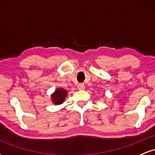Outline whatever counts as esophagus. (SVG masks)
I'll list each match as a JSON object with an SVG mask.
<instances>
[{"mask_svg": "<svg viewBox=\"0 0 155 155\" xmlns=\"http://www.w3.org/2000/svg\"><path fill=\"white\" fill-rule=\"evenodd\" d=\"M84 84H78V90H84Z\"/></svg>", "mask_w": 155, "mask_h": 155, "instance_id": "1", "label": "esophagus"}]
</instances>
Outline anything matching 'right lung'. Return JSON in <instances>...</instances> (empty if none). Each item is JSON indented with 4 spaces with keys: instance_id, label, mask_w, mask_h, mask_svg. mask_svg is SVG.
<instances>
[{
    "instance_id": "1",
    "label": "right lung",
    "mask_w": 155,
    "mask_h": 155,
    "mask_svg": "<svg viewBox=\"0 0 155 155\" xmlns=\"http://www.w3.org/2000/svg\"><path fill=\"white\" fill-rule=\"evenodd\" d=\"M67 95V91L63 90V88L61 89H57L55 90L54 93L53 94L51 97H52V101L55 104H60L63 102L65 100V97Z\"/></svg>"
}]
</instances>
